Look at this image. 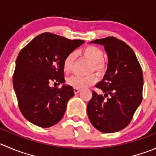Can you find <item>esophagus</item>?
I'll return each instance as SVG.
<instances>
[{
    "label": "esophagus",
    "mask_w": 156,
    "mask_h": 156,
    "mask_svg": "<svg viewBox=\"0 0 156 156\" xmlns=\"http://www.w3.org/2000/svg\"><path fill=\"white\" fill-rule=\"evenodd\" d=\"M73 90H74V93H75V94H77L80 92V90H81L78 89V88H74Z\"/></svg>",
    "instance_id": "34e87169"
}]
</instances>
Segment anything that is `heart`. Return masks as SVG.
<instances>
[{"instance_id":"b5f03b06","label":"heart","mask_w":156,"mask_h":156,"mask_svg":"<svg viewBox=\"0 0 156 156\" xmlns=\"http://www.w3.org/2000/svg\"><path fill=\"white\" fill-rule=\"evenodd\" d=\"M84 56L92 62V65L90 67V72L95 71L97 73L102 75L106 71V66L104 60V53L100 48L95 46H88L84 48L83 51ZM76 58V53L75 52L69 53L64 59L63 70L66 73H69L73 68L74 62ZM97 81V77L94 74L81 76V75H72L67 79L66 82L69 85L74 88H84L93 85Z\"/></svg>"}]
</instances>
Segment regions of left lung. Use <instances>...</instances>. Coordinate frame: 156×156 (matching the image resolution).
I'll return each mask as SVG.
<instances>
[{
	"instance_id": "left-lung-1",
	"label": "left lung",
	"mask_w": 156,
	"mask_h": 156,
	"mask_svg": "<svg viewBox=\"0 0 156 156\" xmlns=\"http://www.w3.org/2000/svg\"><path fill=\"white\" fill-rule=\"evenodd\" d=\"M103 45L108 55L104 78L96 85L104 96L93 90L87 112L92 125L103 133L119 131L130 124L143 100V71L134 52L115 37L90 42ZM109 96L107 99L105 97Z\"/></svg>"
}]
</instances>
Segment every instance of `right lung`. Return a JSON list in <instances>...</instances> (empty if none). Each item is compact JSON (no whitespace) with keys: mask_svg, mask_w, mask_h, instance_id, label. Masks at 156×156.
<instances>
[{"mask_svg":"<svg viewBox=\"0 0 156 156\" xmlns=\"http://www.w3.org/2000/svg\"><path fill=\"white\" fill-rule=\"evenodd\" d=\"M82 40H69L42 33L21 50L16 60L12 76L19 108L29 122L41 127L56 125L63 117L69 99L74 96L72 86L50 87L51 82L64 84V59L81 46Z\"/></svg>","mask_w":156,"mask_h":156,"instance_id":"right-lung-1","label":"right lung"}]
</instances>
